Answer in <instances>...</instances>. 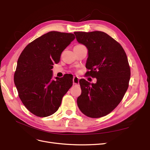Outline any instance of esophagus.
I'll return each instance as SVG.
<instances>
[{"instance_id": "1", "label": "esophagus", "mask_w": 150, "mask_h": 150, "mask_svg": "<svg viewBox=\"0 0 150 150\" xmlns=\"http://www.w3.org/2000/svg\"><path fill=\"white\" fill-rule=\"evenodd\" d=\"M79 83V77L74 76L73 79V84L74 85H78Z\"/></svg>"}]
</instances>
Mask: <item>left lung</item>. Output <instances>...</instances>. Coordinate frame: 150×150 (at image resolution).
I'll return each mask as SVG.
<instances>
[{
	"instance_id": "left-lung-1",
	"label": "left lung",
	"mask_w": 150,
	"mask_h": 150,
	"mask_svg": "<svg viewBox=\"0 0 150 150\" xmlns=\"http://www.w3.org/2000/svg\"><path fill=\"white\" fill-rule=\"evenodd\" d=\"M77 41L85 45L88 57L86 68L96 83L79 81L81 95L77 104L83 114L99 118L109 114L118 106L129 87L130 69L123 47L102 31L75 32Z\"/></svg>"
}]
</instances>
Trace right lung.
Returning a JSON list of instances; mask_svg holds the SVG:
<instances>
[{"label": "right lung", "instance_id": "1", "mask_svg": "<svg viewBox=\"0 0 150 150\" xmlns=\"http://www.w3.org/2000/svg\"><path fill=\"white\" fill-rule=\"evenodd\" d=\"M75 38L72 33L50 31L25 47L18 59L14 83L26 109L38 117L55 113L73 85V75L52 79L53 65Z\"/></svg>", "mask_w": 150, "mask_h": 150}]
</instances>
